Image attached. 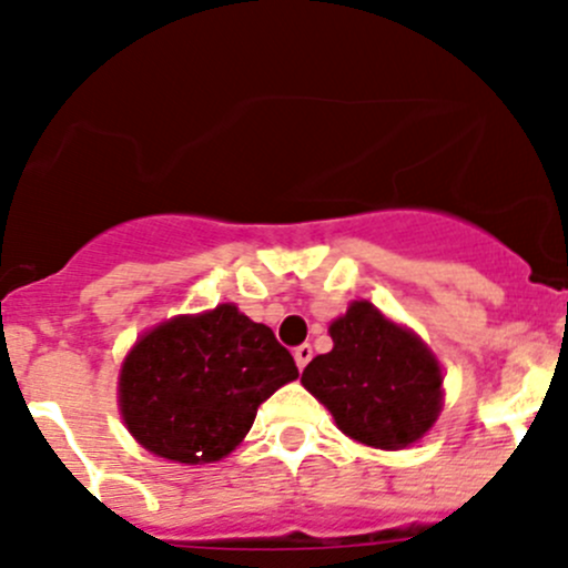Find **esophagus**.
Returning <instances> with one entry per match:
<instances>
[{"instance_id":"1","label":"esophagus","mask_w":568,"mask_h":568,"mask_svg":"<svg viewBox=\"0 0 568 568\" xmlns=\"http://www.w3.org/2000/svg\"><path fill=\"white\" fill-rule=\"evenodd\" d=\"M311 355H314V349H311V344H301L295 349V363H297V368H303V365L308 363L311 359Z\"/></svg>"}]
</instances>
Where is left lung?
I'll use <instances>...</instances> for the list:
<instances>
[{"mask_svg":"<svg viewBox=\"0 0 568 568\" xmlns=\"http://www.w3.org/2000/svg\"><path fill=\"white\" fill-rule=\"evenodd\" d=\"M333 349L303 371V387L341 433L374 449H406L442 412V368L423 341L368 301L331 322Z\"/></svg>","mask_w":568,"mask_h":568,"instance_id":"8db88e82","label":"left lung"}]
</instances>
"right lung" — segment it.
Here are the masks:
<instances>
[{"instance_id": "1", "label": "right lung", "mask_w": 568, "mask_h": 568, "mask_svg": "<svg viewBox=\"0 0 568 568\" xmlns=\"http://www.w3.org/2000/svg\"><path fill=\"white\" fill-rule=\"evenodd\" d=\"M295 379L271 327L219 303L140 335L121 365V412L149 453L213 463L246 438L262 400Z\"/></svg>"}]
</instances>
